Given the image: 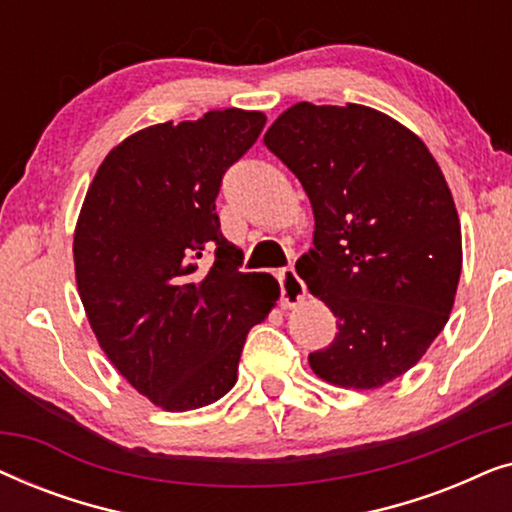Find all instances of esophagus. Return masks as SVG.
Segmentation results:
<instances>
[{"instance_id": "obj_1", "label": "esophagus", "mask_w": 512, "mask_h": 512, "mask_svg": "<svg viewBox=\"0 0 512 512\" xmlns=\"http://www.w3.org/2000/svg\"><path fill=\"white\" fill-rule=\"evenodd\" d=\"M282 307H296L298 303H303L307 296V286L303 279L298 277L296 268H286L282 270Z\"/></svg>"}]
</instances>
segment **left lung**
Listing matches in <instances>:
<instances>
[{"label":"left lung","instance_id":"obj_1","mask_svg":"<svg viewBox=\"0 0 512 512\" xmlns=\"http://www.w3.org/2000/svg\"><path fill=\"white\" fill-rule=\"evenodd\" d=\"M263 142L310 198L314 247L296 270L338 321L312 370L345 389L408 373L450 319L461 275L459 214L436 158L363 104L298 102Z\"/></svg>","mask_w":512,"mask_h":512}]
</instances>
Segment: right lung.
Masks as SVG:
<instances>
[{"label":"right lung","instance_id":"obj_1","mask_svg":"<svg viewBox=\"0 0 512 512\" xmlns=\"http://www.w3.org/2000/svg\"><path fill=\"white\" fill-rule=\"evenodd\" d=\"M261 111L151 125L97 167L74 230L76 286L102 352L158 408L226 396L279 284L240 272L216 214L223 174L261 135Z\"/></svg>","mask_w":512,"mask_h":512}]
</instances>
